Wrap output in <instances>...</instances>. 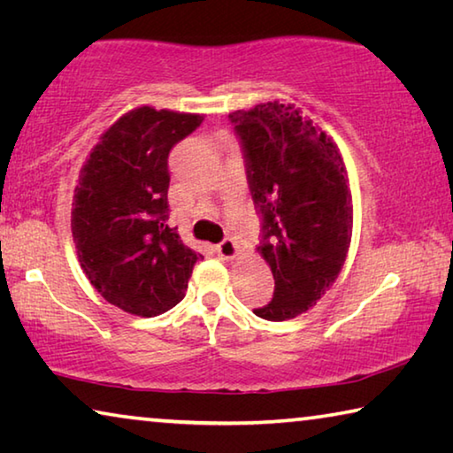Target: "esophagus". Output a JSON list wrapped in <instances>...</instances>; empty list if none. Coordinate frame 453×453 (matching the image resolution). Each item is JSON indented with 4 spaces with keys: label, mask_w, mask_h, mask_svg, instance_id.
Wrapping results in <instances>:
<instances>
[{
    "label": "esophagus",
    "mask_w": 453,
    "mask_h": 453,
    "mask_svg": "<svg viewBox=\"0 0 453 453\" xmlns=\"http://www.w3.org/2000/svg\"><path fill=\"white\" fill-rule=\"evenodd\" d=\"M216 251L218 256H221L224 259H234L237 256V243L234 240H229V237H226L224 242L216 245Z\"/></svg>",
    "instance_id": "esophagus-1"
}]
</instances>
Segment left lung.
I'll return each instance as SVG.
<instances>
[{
  "label": "left lung",
  "instance_id": "obj_1",
  "mask_svg": "<svg viewBox=\"0 0 453 453\" xmlns=\"http://www.w3.org/2000/svg\"><path fill=\"white\" fill-rule=\"evenodd\" d=\"M262 216L257 251L275 288L257 318L308 311L340 275L351 242V191L337 145L291 104L267 102L229 113Z\"/></svg>",
  "mask_w": 453,
  "mask_h": 453
}]
</instances>
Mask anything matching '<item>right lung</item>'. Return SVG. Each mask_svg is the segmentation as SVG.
Listing matches in <instances>:
<instances>
[{"label": "right lung", "instance_id": "1", "mask_svg": "<svg viewBox=\"0 0 453 453\" xmlns=\"http://www.w3.org/2000/svg\"><path fill=\"white\" fill-rule=\"evenodd\" d=\"M202 121L196 113L137 107L99 137L80 172L72 234L81 270L107 302L134 316L178 305L202 257L167 226V157Z\"/></svg>", "mask_w": 453, "mask_h": 453}]
</instances>
